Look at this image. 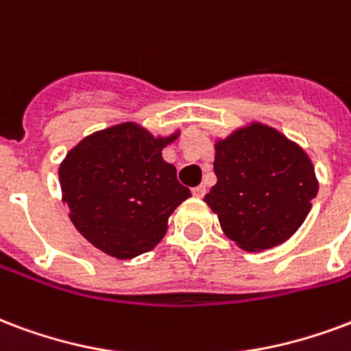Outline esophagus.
Wrapping results in <instances>:
<instances>
[{
	"instance_id": "esophagus-1",
	"label": "esophagus",
	"mask_w": 351,
	"mask_h": 351,
	"mask_svg": "<svg viewBox=\"0 0 351 351\" xmlns=\"http://www.w3.org/2000/svg\"><path fill=\"white\" fill-rule=\"evenodd\" d=\"M191 191H193V195L195 197H204V193H206V186H195V188L191 189Z\"/></svg>"
}]
</instances>
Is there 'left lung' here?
I'll use <instances>...</instances> for the list:
<instances>
[{
  "mask_svg": "<svg viewBox=\"0 0 351 351\" xmlns=\"http://www.w3.org/2000/svg\"><path fill=\"white\" fill-rule=\"evenodd\" d=\"M214 173L217 182L204 201L219 217L223 232L245 251L287 241L318 193L303 149L258 123L217 141Z\"/></svg>",
  "mask_w": 351,
  "mask_h": 351,
  "instance_id": "left-lung-1",
  "label": "left lung"
}]
</instances>
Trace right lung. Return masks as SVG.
Instances as JSON below:
<instances>
[{
    "label": "right lung",
    "mask_w": 351,
    "mask_h": 351,
    "mask_svg": "<svg viewBox=\"0 0 351 351\" xmlns=\"http://www.w3.org/2000/svg\"><path fill=\"white\" fill-rule=\"evenodd\" d=\"M176 136L154 137L124 123L85 137L66 154L59 167L63 201L95 247L126 261L162 240L169 215L191 197L162 158Z\"/></svg>",
    "instance_id": "obj_1"
}]
</instances>
